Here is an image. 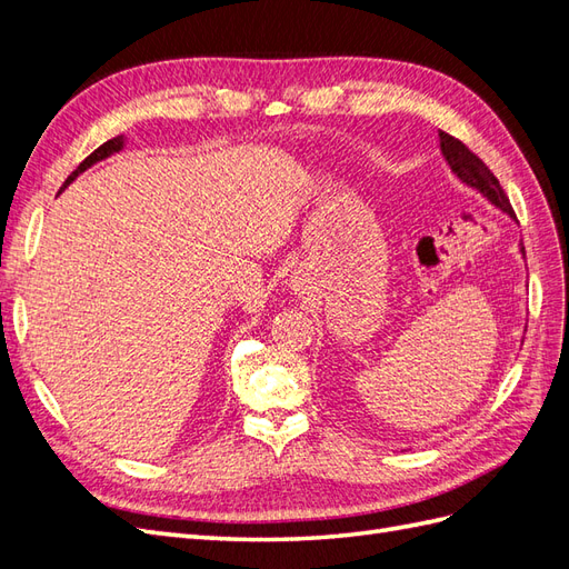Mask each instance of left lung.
Returning <instances> with one entry per match:
<instances>
[{
  "label": "left lung",
  "mask_w": 569,
  "mask_h": 569,
  "mask_svg": "<svg viewBox=\"0 0 569 569\" xmlns=\"http://www.w3.org/2000/svg\"><path fill=\"white\" fill-rule=\"evenodd\" d=\"M439 144H441V153H443L446 163L451 166L453 173L465 184H470L472 189H477V192L485 194L496 206V209H501L503 213L515 218V211L510 206V199L503 192V187L498 184L496 176L487 168V163L477 157V153H472L468 147H465L460 140H456V137L449 132H439ZM522 253H525V247H522Z\"/></svg>",
  "instance_id": "1"
}]
</instances>
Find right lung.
<instances>
[{
  "instance_id": "1",
  "label": "right lung",
  "mask_w": 569,
  "mask_h": 569,
  "mask_svg": "<svg viewBox=\"0 0 569 569\" xmlns=\"http://www.w3.org/2000/svg\"><path fill=\"white\" fill-rule=\"evenodd\" d=\"M123 144H126V140H123V134H118V137H113V140H109V142H104V144H101V147H97L92 153H90V157L88 159H84L76 170H73V173L71 176H68V180L63 182V187L61 189H66L68 184H71L80 173H82V170H88L90 166H94L97 161H101V159H107V157H111V153H116V151H120V149H123Z\"/></svg>"
}]
</instances>
